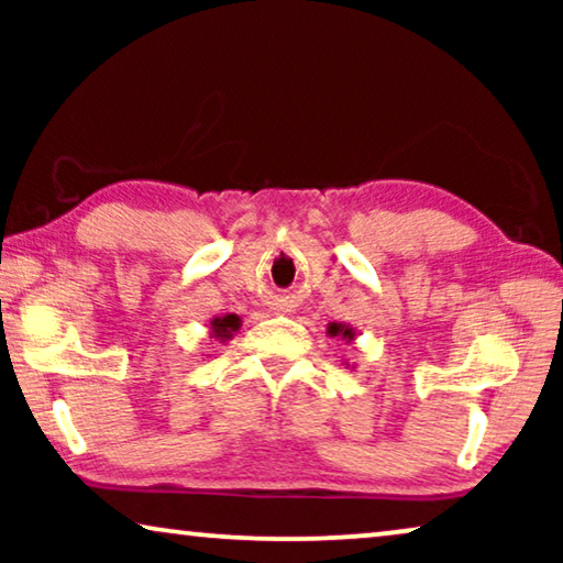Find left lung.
<instances>
[{
  "mask_svg": "<svg viewBox=\"0 0 563 563\" xmlns=\"http://www.w3.org/2000/svg\"><path fill=\"white\" fill-rule=\"evenodd\" d=\"M328 335L330 338H341V341H345V343H353L356 341V328L353 325H345V322H330L328 325ZM349 366V364H345Z\"/></svg>",
  "mask_w": 563,
  "mask_h": 563,
  "instance_id": "obj_1",
  "label": "left lung"
}]
</instances>
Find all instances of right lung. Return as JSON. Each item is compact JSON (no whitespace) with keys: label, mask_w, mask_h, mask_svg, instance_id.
I'll return each instance as SVG.
<instances>
[{"label":"right lung","mask_w":563,"mask_h":563,"mask_svg":"<svg viewBox=\"0 0 563 563\" xmlns=\"http://www.w3.org/2000/svg\"><path fill=\"white\" fill-rule=\"evenodd\" d=\"M207 328H210V338L225 343L238 333V330H241V318H238V314H222V318L210 320V325Z\"/></svg>","instance_id":"1"}]
</instances>
